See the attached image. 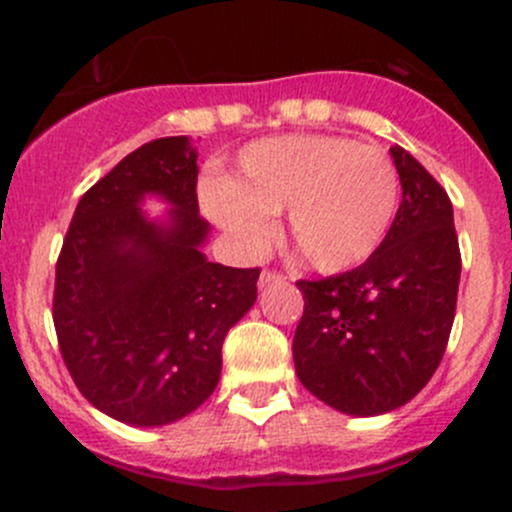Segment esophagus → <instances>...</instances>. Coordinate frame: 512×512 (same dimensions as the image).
<instances>
[{
	"instance_id": "1",
	"label": "esophagus",
	"mask_w": 512,
	"mask_h": 512,
	"mask_svg": "<svg viewBox=\"0 0 512 512\" xmlns=\"http://www.w3.org/2000/svg\"><path fill=\"white\" fill-rule=\"evenodd\" d=\"M287 277L282 275V272H277V270H262V275H260V287H270V285H275V282H285Z\"/></svg>"
}]
</instances>
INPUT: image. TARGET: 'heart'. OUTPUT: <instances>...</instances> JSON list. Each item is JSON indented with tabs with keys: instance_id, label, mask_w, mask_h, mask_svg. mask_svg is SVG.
<instances>
[{
	"instance_id": "b5f03b06",
	"label": "heart",
	"mask_w": 512,
	"mask_h": 512,
	"mask_svg": "<svg viewBox=\"0 0 512 512\" xmlns=\"http://www.w3.org/2000/svg\"><path fill=\"white\" fill-rule=\"evenodd\" d=\"M399 195V170L381 148L327 133L262 138L242 148L235 178L200 185L210 218L247 250L289 210V235L319 272L369 260L394 225Z\"/></svg>"
}]
</instances>
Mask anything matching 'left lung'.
I'll return each instance as SVG.
<instances>
[{
    "mask_svg": "<svg viewBox=\"0 0 512 512\" xmlns=\"http://www.w3.org/2000/svg\"><path fill=\"white\" fill-rule=\"evenodd\" d=\"M394 225L356 270L299 280L304 314L292 342L307 391L349 416L411 401L441 364L456 317L461 250L446 190L401 146Z\"/></svg>",
    "mask_w": 512,
    "mask_h": 512,
    "instance_id": "obj_1",
    "label": "left lung"
}]
</instances>
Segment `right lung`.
<instances>
[{"mask_svg":"<svg viewBox=\"0 0 512 512\" xmlns=\"http://www.w3.org/2000/svg\"><path fill=\"white\" fill-rule=\"evenodd\" d=\"M198 151L188 136L128 153L76 205L56 260L54 327L61 356L98 411L165 426L215 391L223 342L257 299L260 270L208 262L198 215ZM174 205L168 224L140 203Z\"/></svg>","mask_w":512,"mask_h":512,"instance_id":"obj_1","label":"right lung"}]
</instances>
